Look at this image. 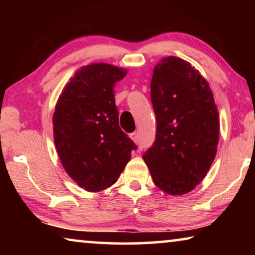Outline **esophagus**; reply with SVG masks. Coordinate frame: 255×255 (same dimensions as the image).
<instances>
[{
    "label": "esophagus",
    "mask_w": 255,
    "mask_h": 255,
    "mask_svg": "<svg viewBox=\"0 0 255 255\" xmlns=\"http://www.w3.org/2000/svg\"><path fill=\"white\" fill-rule=\"evenodd\" d=\"M130 138L135 142V144H137V142H138V133H137V132H132V133H130Z\"/></svg>",
    "instance_id": "34e87169"
}]
</instances>
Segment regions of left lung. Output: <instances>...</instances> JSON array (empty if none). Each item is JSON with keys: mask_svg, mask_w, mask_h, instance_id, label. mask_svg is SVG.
<instances>
[{"mask_svg": "<svg viewBox=\"0 0 255 255\" xmlns=\"http://www.w3.org/2000/svg\"><path fill=\"white\" fill-rule=\"evenodd\" d=\"M151 101L156 135L142 159L162 191L189 193L207 175L217 152L218 110L210 87L189 62L163 58L153 71Z\"/></svg>", "mask_w": 255, "mask_h": 255, "instance_id": "obj_1", "label": "left lung"}]
</instances>
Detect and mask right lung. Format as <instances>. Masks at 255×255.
Returning a JSON list of instances; mask_svg holds the SVG:
<instances>
[{
	"label": "right lung",
	"instance_id": "obj_1",
	"mask_svg": "<svg viewBox=\"0 0 255 255\" xmlns=\"http://www.w3.org/2000/svg\"><path fill=\"white\" fill-rule=\"evenodd\" d=\"M127 75L99 62L75 73L55 106L54 144L66 173L87 191L116 182L137 146L118 123L114 87Z\"/></svg>",
	"mask_w": 255,
	"mask_h": 255
}]
</instances>
